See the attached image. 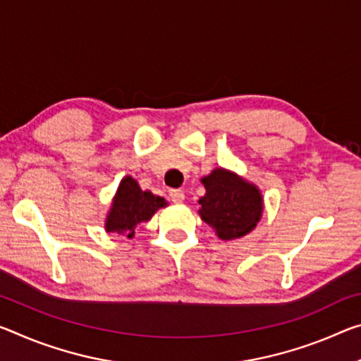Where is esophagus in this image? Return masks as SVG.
I'll list each match as a JSON object with an SVG mask.
<instances>
[{"instance_id": "obj_1", "label": "esophagus", "mask_w": 361, "mask_h": 361, "mask_svg": "<svg viewBox=\"0 0 361 361\" xmlns=\"http://www.w3.org/2000/svg\"><path fill=\"white\" fill-rule=\"evenodd\" d=\"M169 196L173 204H181L183 201H185V192H183L181 190H171L169 192Z\"/></svg>"}]
</instances>
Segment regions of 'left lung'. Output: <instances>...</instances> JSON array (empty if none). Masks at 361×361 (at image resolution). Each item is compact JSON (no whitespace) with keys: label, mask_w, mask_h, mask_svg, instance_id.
Returning a JSON list of instances; mask_svg holds the SVG:
<instances>
[{"label":"left lung","mask_w":361,"mask_h":361,"mask_svg":"<svg viewBox=\"0 0 361 361\" xmlns=\"http://www.w3.org/2000/svg\"><path fill=\"white\" fill-rule=\"evenodd\" d=\"M201 181L205 194L199 199V215L216 236L231 241L254 230L263 212L259 188L225 169H215Z\"/></svg>","instance_id":"obj_1"}]
</instances>
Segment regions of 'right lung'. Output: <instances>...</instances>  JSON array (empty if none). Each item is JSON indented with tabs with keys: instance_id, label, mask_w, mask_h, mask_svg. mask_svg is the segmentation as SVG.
I'll list each match as a JSON object with an SVG mask.
<instances>
[{
	"instance_id": "1",
	"label": "right lung",
	"mask_w": 361,
	"mask_h": 361,
	"mask_svg": "<svg viewBox=\"0 0 361 361\" xmlns=\"http://www.w3.org/2000/svg\"><path fill=\"white\" fill-rule=\"evenodd\" d=\"M165 205L167 201L164 197L154 196L151 191H142L138 181L125 176L120 181L111 210L106 216V231L133 238L135 228L142 221L151 220L152 215Z\"/></svg>"
}]
</instances>
